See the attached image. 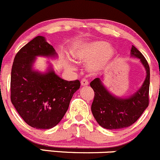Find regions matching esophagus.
<instances>
[{"instance_id": "1", "label": "esophagus", "mask_w": 160, "mask_h": 160, "mask_svg": "<svg viewBox=\"0 0 160 160\" xmlns=\"http://www.w3.org/2000/svg\"><path fill=\"white\" fill-rule=\"evenodd\" d=\"M81 85H82V86H87V85H88V80H86L85 78L82 79L81 81Z\"/></svg>"}]
</instances>
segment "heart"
Listing matches in <instances>:
<instances>
[{
  "label": "heart",
  "mask_w": 160,
  "mask_h": 160,
  "mask_svg": "<svg viewBox=\"0 0 160 160\" xmlns=\"http://www.w3.org/2000/svg\"><path fill=\"white\" fill-rule=\"evenodd\" d=\"M72 55L78 62L87 63V68L92 74H98L105 70L114 59L116 50L108 43L96 41L75 48Z\"/></svg>",
  "instance_id": "heart-1"
}]
</instances>
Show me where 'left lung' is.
Returning <instances> with one entry per match:
<instances>
[{
    "instance_id": "left-lung-1",
    "label": "left lung",
    "mask_w": 160,
    "mask_h": 160,
    "mask_svg": "<svg viewBox=\"0 0 160 160\" xmlns=\"http://www.w3.org/2000/svg\"><path fill=\"white\" fill-rule=\"evenodd\" d=\"M131 57L137 58L146 70V78L139 89L129 97H118L107 89L102 78H95L90 85L95 92L92 112L98 125L106 129L129 127L136 122L149 105L150 71L147 61L135 46H132Z\"/></svg>"
}]
</instances>
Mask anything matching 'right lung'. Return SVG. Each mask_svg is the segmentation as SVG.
I'll list each match as a JSON object with an SVG mask.
<instances>
[{"label": "right lung", "mask_w": 160, "mask_h": 160, "mask_svg": "<svg viewBox=\"0 0 160 160\" xmlns=\"http://www.w3.org/2000/svg\"><path fill=\"white\" fill-rule=\"evenodd\" d=\"M58 57L53 46L37 36L15 55L11 69V99L18 114L35 129H49L60 122L68 110L78 80L62 79L49 64L45 72L34 68L36 58Z\"/></svg>", "instance_id": "right-lung-1"}]
</instances>
